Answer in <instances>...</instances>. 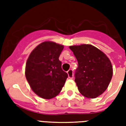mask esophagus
I'll list each match as a JSON object with an SVG mask.
<instances>
[{"label": "esophagus", "instance_id": "34e87169", "mask_svg": "<svg viewBox=\"0 0 126 126\" xmlns=\"http://www.w3.org/2000/svg\"><path fill=\"white\" fill-rule=\"evenodd\" d=\"M67 74L69 76V79H72L73 78V69H69V71H67Z\"/></svg>", "mask_w": 126, "mask_h": 126}]
</instances>
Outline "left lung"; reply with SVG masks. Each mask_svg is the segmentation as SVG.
Masks as SVG:
<instances>
[{"mask_svg":"<svg viewBox=\"0 0 126 126\" xmlns=\"http://www.w3.org/2000/svg\"><path fill=\"white\" fill-rule=\"evenodd\" d=\"M69 48L78 61L75 81L80 93L90 99L101 95L112 77L109 59L103 52L90 44L71 46Z\"/></svg>","mask_w":126,"mask_h":126,"instance_id":"obj_1","label":"left lung"}]
</instances>
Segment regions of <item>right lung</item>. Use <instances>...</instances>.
I'll use <instances>...</instances> for the list:
<instances>
[{
  "label": "right lung",
  "mask_w": 126,
  "mask_h": 126,
  "mask_svg": "<svg viewBox=\"0 0 126 126\" xmlns=\"http://www.w3.org/2000/svg\"><path fill=\"white\" fill-rule=\"evenodd\" d=\"M63 49V45L44 42L32 50L27 59V80L32 91L43 99H49L57 95L68 77L59 60Z\"/></svg>",
  "instance_id": "1"
}]
</instances>
